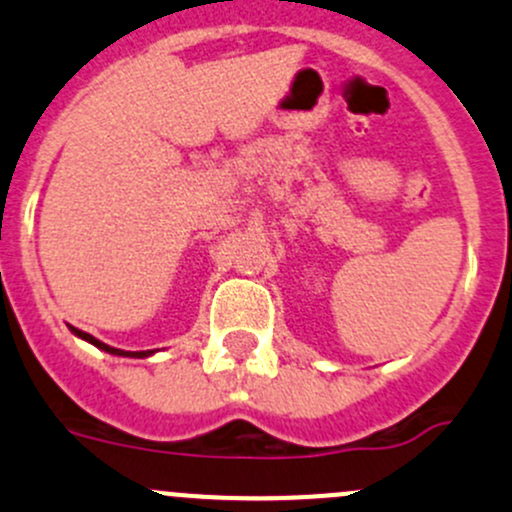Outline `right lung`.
Here are the masks:
<instances>
[{
  "label": "right lung",
  "mask_w": 512,
  "mask_h": 512,
  "mask_svg": "<svg viewBox=\"0 0 512 512\" xmlns=\"http://www.w3.org/2000/svg\"><path fill=\"white\" fill-rule=\"evenodd\" d=\"M71 331L75 333V336H80V338H85V341L88 343H93V346H98L100 351H107V353H112V355H129V358H144V355H149L152 351H120V348H112V346H107V343H102V341H98V338H93L90 336V333H85V331H80V328H73L71 326Z\"/></svg>",
  "instance_id": "1"
}]
</instances>
